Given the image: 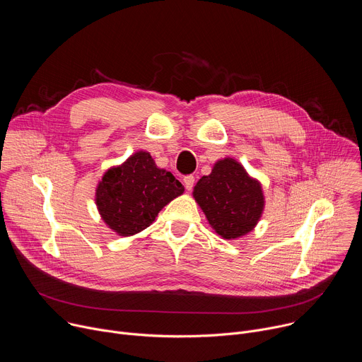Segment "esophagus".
Listing matches in <instances>:
<instances>
[{
  "label": "esophagus",
  "instance_id": "1",
  "mask_svg": "<svg viewBox=\"0 0 362 362\" xmlns=\"http://www.w3.org/2000/svg\"><path fill=\"white\" fill-rule=\"evenodd\" d=\"M183 185L186 187V190H192L193 185H194V177L192 175H187L183 177Z\"/></svg>",
  "mask_w": 362,
  "mask_h": 362
}]
</instances>
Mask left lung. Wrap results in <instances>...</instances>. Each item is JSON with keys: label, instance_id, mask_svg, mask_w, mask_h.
<instances>
[{"label": "left lung", "instance_id": "8db88e82", "mask_svg": "<svg viewBox=\"0 0 362 362\" xmlns=\"http://www.w3.org/2000/svg\"><path fill=\"white\" fill-rule=\"evenodd\" d=\"M193 197L211 226L225 239H236L250 232L264 211L259 182L250 179L233 159L219 160L209 176H203Z\"/></svg>", "mask_w": 362, "mask_h": 362}]
</instances>
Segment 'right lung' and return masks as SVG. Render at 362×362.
I'll use <instances>...</instances> for the list:
<instances>
[{"label":"right lung","instance_id":"obj_1","mask_svg":"<svg viewBox=\"0 0 362 362\" xmlns=\"http://www.w3.org/2000/svg\"><path fill=\"white\" fill-rule=\"evenodd\" d=\"M183 190L182 183L170 172L159 169L147 151H137L103 176L95 203L110 229L120 236H132L150 226Z\"/></svg>","mask_w":362,"mask_h":362}]
</instances>
